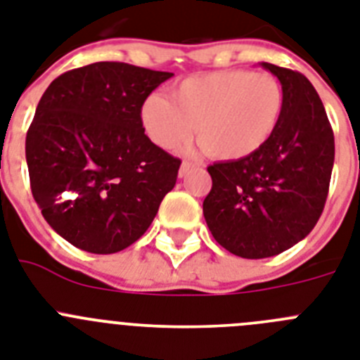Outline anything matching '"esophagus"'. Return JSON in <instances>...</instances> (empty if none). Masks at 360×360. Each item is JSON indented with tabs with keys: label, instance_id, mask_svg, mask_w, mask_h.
Segmentation results:
<instances>
[{
	"label": "esophagus",
	"instance_id": "34e87169",
	"mask_svg": "<svg viewBox=\"0 0 360 360\" xmlns=\"http://www.w3.org/2000/svg\"><path fill=\"white\" fill-rule=\"evenodd\" d=\"M193 167H195V165H193L191 162H182V165H180V171H178V176H180V178L187 176V174H189V171H191Z\"/></svg>",
	"mask_w": 360,
	"mask_h": 360
}]
</instances>
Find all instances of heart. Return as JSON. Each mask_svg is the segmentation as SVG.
Returning a JSON list of instances; mask_svg holds the SVG:
<instances>
[{
    "instance_id": "obj_1",
    "label": "heart",
    "mask_w": 360,
    "mask_h": 360,
    "mask_svg": "<svg viewBox=\"0 0 360 360\" xmlns=\"http://www.w3.org/2000/svg\"><path fill=\"white\" fill-rule=\"evenodd\" d=\"M284 112V91L271 75L244 69L189 76L174 85L171 101L149 94L140 109L142 127L162 149H174L191 138L213 158H250L271 142Z\"/></svg>"
}]
</instances>
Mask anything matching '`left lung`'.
<instances>
[{
    "label": "left lung",
    "instance_id": "1",
    "mask_svg": "<svg viewBox=\"0 0 360 360\" xmlns=\"http://www.w3.org/2000/svg\"><path fill=\"white\" fill-rule=\"evenodd\" d=\"M284 91L275 136L250 158L217 162L204 200L211 235L242 259H268L293 248L321 218L335 160L326 109L300 72L262 61Z\"/></svg>",
    "mask_w": 360,
    "mask_h": 360
}]
</instances>
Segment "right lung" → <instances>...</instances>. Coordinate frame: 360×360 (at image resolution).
<instances>
[{
    "mask_svg": "<svg viewBox=\"0 0 360 360\" xmlns=\"http://www.w3.org/2000/svg\"><path fill=\"white\" fill-rule=\"evenodd\" d=\"M173 72L98 61L58 76L27 133L30 189L49 226L96 255L147 231L180 160L150 142L142 103Z\"/></svg>",
    "mask_w": 360,
    "mask_h": 360,
    "instance_id": "right-lung-1",
    "label": "right lung"
}]
</instances>
